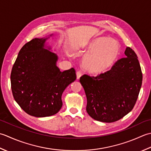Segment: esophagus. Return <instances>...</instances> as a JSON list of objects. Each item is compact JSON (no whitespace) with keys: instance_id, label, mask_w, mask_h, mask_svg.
Returning a JSON list of instances; mask_svg holds the SVG:
<instances>
[{"instance_id":"34e87169","label":"esophagus","mask_w":151,"mask_h":151,"mask_svg":"<svg viewBox=\"0 0 151 151\" xmlns=\"http://www.w3.org/2000/svg\"><path fill=\"white\" fill-rule=\"evenodd\" d=\"M76 75H77V79H79L80 78V77H81V75H82V72H81V71H80V70H79V71L77 72V73H76Z\"/></svg>"}]
</instances>
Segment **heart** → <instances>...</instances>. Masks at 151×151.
I'll return each mask as SVG.
<instances>
[{
  "mask_svg": "<svg viewBox=\"0 0 151 151\" xmlns=\"http://www.w3.org/2000/svg\"><path fill=\"white\" fill-rule=\"evenodd\" d=\"M91 53L84 57L83 66L92 73H100L107 69L117 58L120 52V45L111 38H95L89 42L85 47Z\"/></svg>",
  "mask_w": 151,
  "mask_h": 151,
  "instance_id": "b5f03b06",
  "label": "heart"
}]
</instances>
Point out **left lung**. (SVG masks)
I'll list each match as a JSON object with an SVG mask.
<instances>
[{
  "instance_id": "left-lung-1",
  "label": "left lung",
  "mask_w": 151,
  "mask_h": 151,
  "mask_svg": "<svg viewBox=\"0 0 151 151\" xmlns=\"http://www.w3.org/2000/svg\"><path fill=\"white\" fill-rule=\"evenodd\" d=\"M108 71L97 76L84 74L79 81L87 96V112L92 118L113 122L134 108L142 84V72L137 55L127 47Z\"/></svg>"
}]
</instances>
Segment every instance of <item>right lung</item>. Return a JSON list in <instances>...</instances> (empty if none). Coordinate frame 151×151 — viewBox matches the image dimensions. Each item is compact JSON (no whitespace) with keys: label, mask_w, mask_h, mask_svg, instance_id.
<instances>
[{"label":"right lung","mask_w":151,"mask_h":151,"mask_svg":"<svg viewBox=\"0 0 151 151\" xmlns=\"http://www.w3.org/2000/svg\"><path fill=\"white\" fill-rule=\"evenodd\" d=\"M47 39L35 38L24 44L10 76L15 100L27 114L36 117L51 116L59 111L63 106V93L76 79L73 68L60 71L56 66L57 55L44 49Z\"/></svg>","instance_id":"obj_1"}]
</instances>
